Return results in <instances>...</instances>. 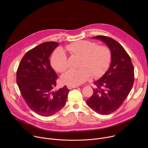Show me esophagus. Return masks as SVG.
Here are the masks:
<instances>
[{
  "mask_svg": "<svg viewBox=\"0 0 148 148\" xmlns=\"http://www.w3.org/2000/svg\"><path fill=\"white\" fill-rule=\"evenodd\" d=\"M78 86H67V88L69 90L73 89V88H77Z\"/></svg>",
  "mask_w": 148,
  "mask_h": 148,
  "instance_id": "34e87169",
  "label": "esophagus"
}]
</instances>
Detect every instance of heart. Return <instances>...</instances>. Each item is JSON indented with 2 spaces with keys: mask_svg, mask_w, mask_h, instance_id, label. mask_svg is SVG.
Returning a JSON list of instances; mask_svg holds the SVG:
<instances>
[{
  "mask_svg": "<svg viewBox=\"0 0 148 148\" xmlns=\"http://www.w3.org/2000/svg\"><path fill=\"white\" fill-rule=\"evenodd\" d=\"M71 56L79 57L77 70L71 69L63 74L61 81L68 86H79L91 76L95 78L102 76L107 70L111 60V52L107 46L95 42L79 40L66 46ZM51 64L57 72L62 73L69 67L67 57L61 49L53 53Z\"/></svg>",
  "mask_w": 148,
  "mask_h": 148,
  "instance_id": "b5f03b06",
  "label": "heart"
}]
</instances>
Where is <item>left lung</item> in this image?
I'll return each instance as SVG.
<instances>
[{"instance_id": "1", "label": "left lung", "mask_w": 148, "mask_h": 148, "mask_svg": "<svg viewBox=\"0 0 148 148\" xmlns=\"http://www.w3.org/2000/svg\"><path fill=\"white\" fill-rule=\"evenodd\" d=\"M92 38L102 40L108 46L111 62L108 71L94 82L95 88L87 103L95 112L108 115L119 108L130 94L135 79L134 66L130 56L118 41L105 36Z\"/></svg>"}]
</instances>
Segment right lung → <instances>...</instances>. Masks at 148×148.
Masks as SVG:
<instances>
[{
	"instance_id": "add662e5",
	"label": "right lung",
	"mask_w": 148,
	"mask_h": 148,
	"mask_svg": "<svg viewBox=\"0 0 148 148\" xmlns=\"http://www.w3.org/2000/svg\"><path fill=\"white\" fill-rule=\"evenodd\" d=\"M58 46L55 41L45 42L28 51L21 60L16 82L28 107L43 116H50L64 106L69 90L65 86L54 91L58 78L51 68L49 57Z\"/></svg>"
}]
</instances>
